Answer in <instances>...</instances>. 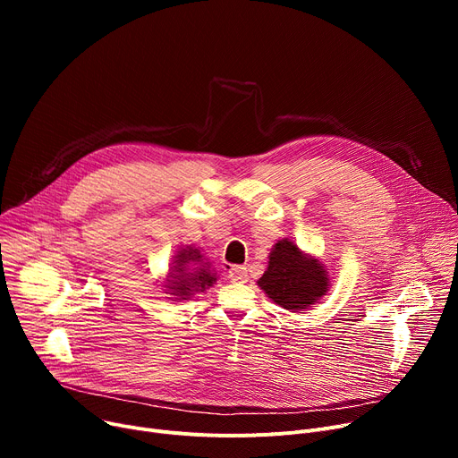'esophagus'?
Here are the masks:
<instances>
[{
  "label": "esophagus",
  "mask_w": 458,
  "mask_h": 458,
  "mask_svg": "<svg viewBox=\"0 0 458 458\" xmlns=\"http://www.w3.org/2000/svg\"><path fill=\"white\" fill-rule=\"evenodd\" d=\"M228 278H230L232 282H237V284H245V282L249 280L247 267H243V266H233V267H230Z\"/></svg>",
  "instance_id": "esophagus-1"
}]
</instances>
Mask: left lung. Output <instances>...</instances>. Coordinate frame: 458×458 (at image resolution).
<instances>
[{
	"label": "left lung",
	"mask_w": 458,
	"mask_h": 458,
	"mask_svg": "<svg viewBox=\"0 0 458 458\" xmlns=\"http://www.w3.org/2000/svg\"><path fill=\"white\" fill-rule=\"evenodd\" d=\"M258 285L278 306L304 311L327 293L328 276L319 259L302 254L290 239H282L271 250L269 267Z\"/></svg>",
	"instance_id": "8db88e82"
}]
</instances>
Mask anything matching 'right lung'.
<instances>
[{
    "instance_id": "obj_1",
    "label": "right lung",
    "mask_w": 458,
    "mask_h": 458,
    "mask_svg": "<svg viewBox=\"0 0 458 458\" xmlns=\"http://www.w3.org/2000/svg\"><path fill=\"white\" fill-rule=\"evenodd\" d=\"M176 261L171 269V278L166 282V293L173 292L174 299H191L195 292H204L215 284V273L209 271V261H204V256L199 249L185 247L174 256Z\"/></svg>"
}]
</instances>
